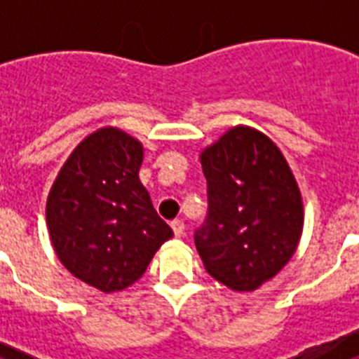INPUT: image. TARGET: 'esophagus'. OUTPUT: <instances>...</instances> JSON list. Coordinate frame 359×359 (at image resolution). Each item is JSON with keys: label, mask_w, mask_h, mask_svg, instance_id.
<instances>
[{"label": "esophagus", "mask_w": 359, "mask_h": 359, "mask_svg": "<svg viewBox=\"0 0 359 359\" xmlns=\"http://www.w3.org/2000/svg\"><path fill=\"white\" fill-rule=\"evenodd\" d=\"M171 229H173L177 238H180V236L184 235V224H182V219H173V222H171Z\"/></svg>", "instance_id": "34e87169"}]
</instances>
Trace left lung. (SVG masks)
<instances>
[{"label":"left lung","mask_w":359,"mask_h":359,"mask_svg":"<svg viewBox=\"0 0 359 359\" xmlns=\"http://www.w3.org/2000/svg\"><path fill=\"white\" fill-rule=\"evenodd\" d=\"M208 216L196 231L207 272L235 292H253L294 255L304 203L283 152L261 130L233 126L199 154Z\"/></svg>","instance_id":"obj_1"}]
</instances>
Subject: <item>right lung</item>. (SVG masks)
I'll list each match as a JSON object with an SVG mask.
<instances>
[{
    "mask_svg": "<svg viewBox=\"0 0 359 359\" xmlns=\"http://www.w3.org/2000/svg\"><path fill=\"white\" fill-rule=\"evenodd\" d=\"M141 141L104 126L70 152L48 194L55 255L74 278L102 292L135 283L173 236L141 184Z\"/></svg>",
    "mask_w": 359,
    "mask_h": 359,
    "instance_id": "1",
    "label": "right lung"
}]
</instances>
